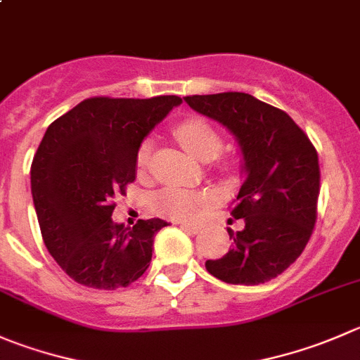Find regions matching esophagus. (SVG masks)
I'll list each match as a JSON object with an SVG mask.
<instances>
[{"label":"esophagus","mask_w":360,"mask_h":360,"mask_svg":"<svg viewBox=\"0 0 360 360\" xmlns=\"http://www.w3.org/2000/svg\"><path fill=\"white\" fill-rule=\"evenodd\" d=\"M181 226H183V229H186V230H190L191 233H198L202 230V226L198 225V223H190V221H183L181 223Z\"/></svg>","instance_id":"esophagus-1"}]
</instances>
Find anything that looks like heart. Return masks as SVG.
<instances>
[{"label":"heart","mask_w":360,"mask_h":360,"mask_svg":"<svg viewBox=\"0 0 360 360\" xmlns=\"http://www.w3.org/2000/svg\"><path fill=\"white\" fill-rule=\"evenodd\" d=\"M176 137L184 149L200 162H211L221 151V137L218 131L204 120H188L177 124ZM151 156V142L146 141L139 148L137 163L146 167ZM209 195L200 191L181 190V188H165L153 197V207L158 214L167 218H191L202 207L209 204Z\"/></svg>","instance_id":"heart-1"}]
</instances>
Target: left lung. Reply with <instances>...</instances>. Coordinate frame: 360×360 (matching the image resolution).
Returning a JSON list of instances; mask_svg holds the SVG:
<instances>
[{"label": "left lung", "instance_id": "obj_1", "mask_svg": "<svg viewBox=\"0 0 360 360\" xmlns=\"http://www.w3.org/2000/svg\"><path fill=\"white\" fill-rule=\"evenodd\" d=\"M184 102L236 139L244 177L230 211L244 219V229H226L232 248L205 269L230 285L267 283L297 260L311 237L319 155L287 112L248 93L193 95Z\"/></svg>", "mask_w": 360, "mask_h": 360}]
</instances>
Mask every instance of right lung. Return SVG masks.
Wrapping results in <instances>:
<instances>
[{"mask_svg":"<svg viewBox=\"0 0 360 360\" xmlns=\"http://www.w3.org/2000/svg\"><path fill=\"white\" fill-rule=\"evenodd\" d=\"M181 103L174 95L87 98L45 131L31 165L34 211L49 253L77 283L114 290L149 267L155 233L169 223H114L112 200L135 181L144 139Z\"/></svg>","mask_w":360,"mask_h":360,"instance_id":"obj_1","label":"right lung"}]
</instances>
